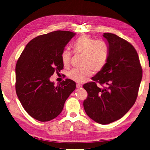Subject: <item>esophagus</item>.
I'll use <instances>...</instances> for the list:
<instances>
[{
  "instance_id": "34e87169",
  "label": "esophagus",
  "mask_w": 150,
  "mask_h": 150,
  "mask_svg": "<svg viewBox=\"0 0 150 150\" xmlns=\"http://www.w3.org/2000/svg\"><path fill=\"white\" fill-rule=\"evenodd\" d=\"M76 88H82V85L80 84H76Z\"/></svg>"
}]
</instances>
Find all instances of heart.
I'll list each match as a JSON object with an SVG mask.
<instances>
[{
  "mask_svg": "<svg viewBox=\"0 0 150 150\" xmlns=\"http://www.w3.org/2000/svg\"><path fill=\"white\" fill-rule=\"evenodd\" d=\"M72 48L75 53L84 55L83 62L84 67L71 70L68 76L71 80L83 83L93 74V70L99 72L106 66L109 52L104 43L97 42L88 35H84L76 39ZM71 57V53L69 50H64L62 52L61 60L65 67L69 66Z\"/></svg>",
  "mask_w": 150,
  "mask_h": 150,
  "instance_id": "1",
  "label": "heart"
}]
</instances>
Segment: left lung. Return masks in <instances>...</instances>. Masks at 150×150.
Masks as SVG:
<instances>
[{"mask_svg":"<svg viewBox=\"0 0 150 150\" xmlns=\"http://www.w3.org/2000/svg\"><path fill=\"white\" fill-rule=\"evenodd\" d=\"M103 37L108 45V61L92 78L93 81L83 85L88 93L83 107L90 118L107 125L121 118L134 105L142 69L138 54L131 43L114 34L103 33ZM97 82L107 87L100 88Z\"/></svg>","mask_w":150,"mask_h":150,"instance_id":"obj_1","label":"left lung"}]
</instances>
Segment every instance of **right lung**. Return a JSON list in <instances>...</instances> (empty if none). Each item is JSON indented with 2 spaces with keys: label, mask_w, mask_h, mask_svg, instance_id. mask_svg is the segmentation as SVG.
<instances>
[{
  "label": "right lung",
  "mask_w": 150,
  "mask_h": 150,
  "mask_svg": "<svg viewBox=\"0 0 150 150\" xmlns=\"http://www.w3.org/2000/svg\"><path fill=\"white\" fill-rule=\"evenodd\" d=\"M75 35L74 32L56 30L30 40L16 65V92L22 106L32 118L49 121L59 115L64 103L76 88L66 79L57 86L50 77L64 65L61 53Z\"/></svg>",
  "instance_id": "add662e5"
}]
</instances>
